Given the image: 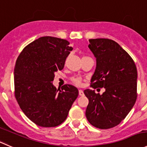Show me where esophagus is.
Segmentation results:
<instances>
[{
	"mask_svg": "<svg viewBox=\"0 0 147 147\" xmlns=\"http://www.w3.org/2000/svg\"><path fill=\"white\" fill-rule=\"evenodd\" d=\"M78 94H79V96H84V91H83L82 90H79V91H78Z\"/></svg>",
	"mask_w": 147,
	"mask_h": 147,
	"instance_id": "obj_1",
	"label": "esophagus"
}]
</instances>
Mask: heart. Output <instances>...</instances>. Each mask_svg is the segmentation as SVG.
Segmentation results:
<instances>
[{
  "label": "heart",
  "mask_w": 147,
  "mask_h": 147,
  "mask_svg": "<svg viewBox=\"0 0 147 147\" xmlns=\"http://www.w3.org/2000/svg\"><path fill=\"white\" fill-rule=\"evenodd\" d=\"M71 81L77 86H80L81 84V79L79 77H72Z\"/></svg>",
  "instance_id": "b5f03b06"
}]
</instances>
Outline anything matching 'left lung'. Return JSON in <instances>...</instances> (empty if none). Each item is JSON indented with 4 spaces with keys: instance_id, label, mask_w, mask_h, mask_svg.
<instances>
[{
    "instance_id": "8db88e82",
    "label": "left lung",
    "mask_w": 147,
    "mask_h": 147,
    "mask_svg": "<svg viewBox=\"0 0 147 147\" xmlns=\"http://www.w3.org/2000/svg\"><path fill=\"white\" fill-rule=\"evenodd\" d=\"M88 48L96 59L91 86L105 91L99 94L84 90L88 99L86 117L95 127L110 129L119 124L135 104L137 70L133 59L114 40L89 39Z\"/></svg>"
}]
</instances>
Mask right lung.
I'll return each mask as SVG.
<instances>
[{"label":"right lung","mask_w":147,"mask_h":147,"mask_svg":"<svg viewBox=\"0 0 147 147\" xmlns=\"http://www.w3.org/2000/svg\"><path fill=\"white\" fill-rule=\"evenodd\" d=\"M69 44L64 39L40 37L26 46L16 62V98L25 115L38 126L54 127L63 123L78 97L74 86L56 88L52 83L73 49Z\"/></svg>","instance_id":"add662e5"}]
</instances>
